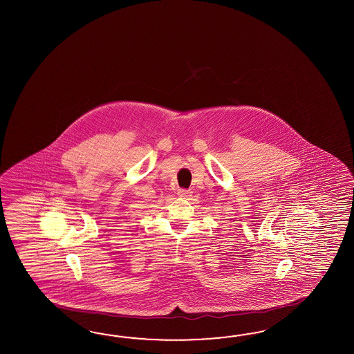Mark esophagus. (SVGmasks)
Segmentation results:
<instances>
[{
	"label": "esophagus",
	"instance_id": "1",
	"mask_svg": "<svg viewBox=\"0 0 354 354\" xmlns=\"http://www.w3.org/2000/svg\"><path fill=\"white\" fill-rule=\"evenodd\" d=\"M192 191L191 189H180L178 191V195L180 196V197H183V198H189L191 196H192Z\"/></svg>",
	"mask_w": 354,
	"mask_h": 354
}]
</instances>
